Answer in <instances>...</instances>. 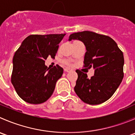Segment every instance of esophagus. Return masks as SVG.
Here are the masks:
<instances>
[{"mask_svg": "<svg viewBox=\"0 0 135 135\" xmlns=\"http://www.w3.org/2000/svg\"><path fill=\"white\" fill-rule=\"evenodd\" d=\"M64 70H65V71L66 72V73H69V72L72 71V69H69V68H66V69H65Z\"/></svg>", "mask_w": 135, "mask_h": 135, "instance_id": "1", "label": "esophagus"}]
</instances>
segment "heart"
<instances>
[{
  "label": "heart",
  "mask_w": 135,
  "mask_h": 135,
  "mask_svg": "<svg viewBox=\"0 0 135 135\" xmlns=\"http://www.w3.org/2000/svg\"><path fill=\"white\" fill-rule=\"evenodd\" d=\"M65 63L66 64V65H70V62H69V61H65Z\"/></svg>",
  "instance_id": "heart-1"
}]
</instances>
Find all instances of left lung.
<instances>
[{
  "label": "left lung",
  "mask_w": 135,
  "mask_h": 135,
  "mask_svg": "<svg viewBox=\"0 0 135 135\" xmlns=\"http://www.w3.org/2000/svg\"><path fill=\"white\" fill-rule=\"evenodd\" d=\"M79 40L84 44L86 52L84 67H93L94 76L88 78L85 73L76 70L78 79L74 91L84 103L99 104L110 99L120 85L124 74L123 52L110 36L91 31L74 32L69 41Z\"/></svg>",
  "instance_id": "8db88e82"
}]
</instances>
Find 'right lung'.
Masks as SVG:
<instances>
[{"instance_id": "obj_1", "label": "right lung", "mask_w": 135, "mask_h": 135, "mask_svg": "<svg viewBox=\"0 0 135 135\" xmlns=\"http://www.w3.org/2000/svg\"><path fill=\"white\" fill-rule=\"evenodd\" d=\"M66 34L32 35L21 43L13 58L11 81L16 93L24 101L38 104L51 96L63 69L57 65H45L48 56L55 57L59 44Z\"/></svg>"}]
</instances>
